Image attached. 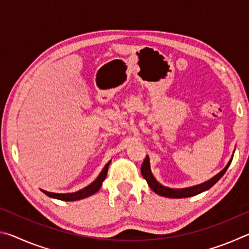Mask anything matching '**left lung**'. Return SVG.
<instances>
[{"instance_id": "8db88e82", "label": "left lung", "mask_w": 249, "mask_h": 249, "mask_svg": "<svg viewBox=\"0 0 249 249\" xmlns=\"http://www.w3.org/2000/svg\"><path fill=\"white\" fill-rule=\"evenodd\" d=\"M233 156H231V160L229 161V163H227L224 169H223L221 172H218L216 176H214L212 179L205 181V182L201 183V184L193 185V187H189V188H184V189H171L168 187H163L162 184H160L158 181L155 179L153 174H151L148 156H146V158L144 159V162H142V165L141 167V171H142V177H144V179L147 181V183H148L151 190L157 193V195L161 196H166V197H172V199H181V197H189V196H196V195H199V193L204 192L206 190H209L210 188H212L213 185L215 184L223 176H224V174L227 170V168H229L231 165V159H233Z\"/></svg>"}]
</instances>
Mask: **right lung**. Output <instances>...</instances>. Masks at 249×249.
Segmentation results:
<instances>
[{
  "mask_svg": "<svg viewBox=\"0 0 249 249\" xmlns=\"http://www.w3.org/2000/svg\"><path fill=\"white\" fill-rule=\"evenodd\" d=\"M111 161H108L105 167L103 168V170L101 171V174L99 175L98 178H96L93 182L91 184L88 185V187L81 189L77 192L73 193H53V192H48L45 190L43 191L46 196H48L50 197H53V199H58V200H62V201H77V200H81L84 199V197H88L92 195H94L95 192H98L100 190V188L102 187V182L104 179L107 178V169Z\"/></svg>",
  "mask_w": 249,
  "mask_h": 249,
  "instance_id": "right-lung-1",
  "label": "right lung"
}]
</instances>
